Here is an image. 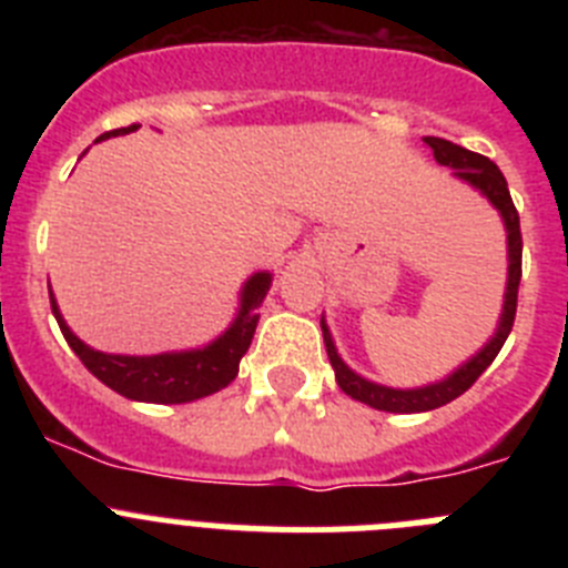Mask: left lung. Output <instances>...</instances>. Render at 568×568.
Returning a JSON list of instances; mask_svg holds the SVG:
<instances>
[{
  "label": "left lung",
  "instance_id": "left-lung-1",
  "mask_svg": "<svg viewBox=\"0 0 568 568\" xmlns=\"http://www.w3.org/2000/svg\"><path fill=\"white\" fill-rule=\"evenodd\" d=\"M429 148H433L435 162L453 168L460 182L471 184L475 190L486 195L491 202V207L498 210L500 219H504L506 227V244H509V278H506V295H504V313H500L498 329L489 338V344L480 349L478 355H471L466 364H460L453 375H446L438 384H426L418 389H393V386L373 384V381L361 378L358 373H353L349 366L341 361L338 349L333 344V335L329 327L321 318V329H324V344H327L329 364L335 369V381L344 389L349 398L361 400V404L373 406V409H384V413H429V409H438V406L449 404L458 395H464L475 381L484 375L486 366L495 361V355L500 353L504 341L509 338L511 324H515V310H518V287H520V253H524V239H520V215L511 204L509 187H506L504 173L498 170V164L489 162L486 155L471 153V150L460 148V144L446 142L438 135H426L424 139Z\"/></svg>",
  "mask_w": 568,
  "mask_h": 568
}]
</instances>
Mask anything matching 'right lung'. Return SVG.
Returning <instances> with one entry per match:
<instances>
[{"label": "right lung", "mask_w": 568, "mask_h": 568, "mask_svg": "<svg viewBox=\"0 0 568 568\" xmlns=\"http://www.w3.org/2000/svg\"><path fill=\"white\" fill-rule=\"evenodd\" d=\"M135 128L139 124L110 130V133L99 135V139H110V135L119 133L124 135ZM270 284H273V275L270 273L250 275L244 290H241L239 315H235L233 324L219 338L202 346V349H184V353H99V349H93V346H88L84 341H79L77 335L70 333L62 313H59L53 293H50V307H53L59 329H62L70 349L113 393L124 395L130 400H144V404H187V400H199L204 395L219 393V389H224L239 375V361L250 349L255 324H258V307L264 295H267Z\"/></svg>", "instance_id": "right-lung-1"}]
</instances>
